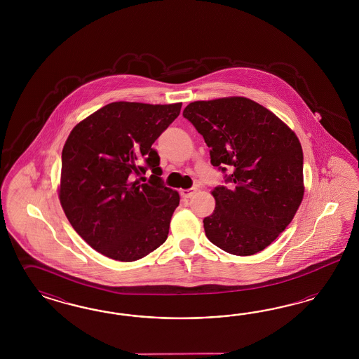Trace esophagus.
Masks as SVG:
<instances>
[{
	"label": "esophagus",
	"instance_id": "obj_1",
	"mask_svg": "<svg viewBox=\"0 0 359 359\" xmlns=\"http://www.w3.org/2000/svg\"><path fill=\"white\" fill-rule=\"evenodd\" d=\"M196 188H188V189H182L180 191V195L182 197H184V198H189V197H192V196L196 194Z\"/></svg>",
	"mask_w": 359,
	"mask_h": 359
}]
</instances>
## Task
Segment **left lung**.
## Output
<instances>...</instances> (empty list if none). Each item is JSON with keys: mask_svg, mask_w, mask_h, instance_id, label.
I'll use <instances>...</instances> for the list:
<instances>
[{"mask_svg": "<svg viewBox=\"0 0 359 359\" xmlns=\"http://www.w3.org/2000/svg\"><path fill=\"white\" fill-rule=\"evenodd\" d=\"M183 116L204 137L210 163L229 183L212 191L216 208L203 221L208 239L241 257L264 250L290 225L304 195L296 134L246 97L195 101Z\"/></svg>", "mask_w": 359, "mask_h": 359, "instance_id": "left-lung-1", "label": "left lung"}]
</instances>
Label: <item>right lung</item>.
I'll use <instances>...</instances> for the list:
<instances>
[{"label":"right lung","mask_w":359,"mask_h":359,"mask_svg":"<svg viewBox=\"0 0 359 359\" xmlns=\"http://www.w3.org/2000/svg\"><path fill=\"white\" fill-rule=\"evenodd\" d=\"M182 102H111L71 131L62 152L59 198L72 228L114 261L141 259L168 236L180 197L163 184L152 143L179 116ZM151 169L147 184L136 176Z\"/></svg>","instance_id":"1"}]
</instances>
